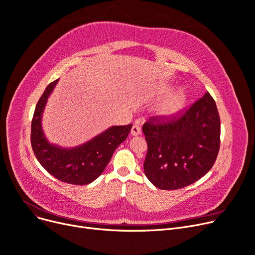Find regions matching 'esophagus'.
Wrapping results in <instances>:
<instances>
[{
  "mask_svg": "<svg viewBox=\"0 0 255 255\" xmlns=\"http://www.w3.org/2000/svg\"><path fill=\"white\" fill-rule=\"evenodd\" d=\"M141 133V128L137 125L132 126L131 128V130H130V134L131 136H139V134Z\"/></svg>",
  "mask_w": 255,
  "mask_h": 255,
  "instance_id": "1",
  "label": "esophagus"
}]
</instances>
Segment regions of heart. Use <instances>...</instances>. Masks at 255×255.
<instances>
[{"mask_svg": "<svg viewBox=\"0 0 255 255\" xmlns=\"http://www.w3.org/2000/svg\"><path fill=\"white\" fill-rule=\"evenodd\" d=\"M170 91H171L170 87H164L161 91V94L166 95ZM185 104H186V95L183 92H177L162 104V106L159 109V114L166 118L173 117L184 108Z\"/></svg>", "mask_w": 255, "mask_h": 255, "instance_id": "1", "label": "heart"}]
</instances>
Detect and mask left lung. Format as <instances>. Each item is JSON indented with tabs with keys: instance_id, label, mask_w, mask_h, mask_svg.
<instances>
[{
	"instance_id": "obj_1",
	"label": "left lung",
	"mask_w": 255,
	"mask_h": 255,
	"mask_svg": "<svg viewBox=\"0 0 255 255\" xmlns=\"http://www.w3.org/2000/svg\"><path fill=\"white\" fill-rule=\"evenodd\" d=\"M147 142L144 173L154 186H188L211 170L220 147V118L209 93L173 117L153 116L143 125Z\"/></svg>"
}]
</instances>
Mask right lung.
<instances>
[{"instance_id":"add662e5","label":"right lung","mask_w":255,"mask_h":255,"mask_svg":"<svg viewBox=\"0 0 255 255\" xmlns=\"http://www.w3.org/2000/svg\"><path fill=\"white\" fill-rule=\"evenodd\" d=\"M57 81L46 87L36 105L31 128L33 151L41 166L57 180L74 185L89 184L104 172L115 149L128 138L131 125L111 127L93 140L72 149L49 144L42 130L41 118Z\"/></svg>"}]
</instances>
